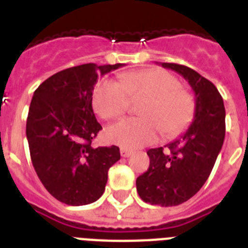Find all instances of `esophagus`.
<instances>
[{"label":"esophagus","mask_w":248,"mask_h":248,"mask_svg":"<svg viewBox=\"0 0 248 248\" xmlns=\"http://www.w3.org/2000/svg\"><path fill=\"white\" fill-rule=\"evenodd\" d=\"M121 155H122V157H124V158H126V157H130V155H132V151H130V149H127V148H121Z\"/></svg>","instance_id":"obj_1"}]
</instances>
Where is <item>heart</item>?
Listing matches in <instances>:
<instances>
[{
	"instance_id": "b5f03b06",
	"label": "heart",
	"mask_w": 248,
	"mask_h": 248,
	"mask_svg": "<svg viewBox=\"0 0 248 248\" xmlns=\"http://www.w3.org/2000/svg\"><path fill=\"white\" fill-rule=\"evenodd\" d=\"M147 97L140 107L143 118H127L107 130L110 143L127 149L155 143L162 131L167 139L180 135L194 118L196 101L180 81L169 72L151 68L127 72L120 82L104 79L93 90V103L104 120L120 118L128 112L131 100Z\"/></svg>"
}]
</instances>
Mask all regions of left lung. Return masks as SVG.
Returning <instances> with one entry per match:
<instances>
[{
	"instance_id": "left-lung-1",
	"label": "left lung",
	"mask_w": 248,
	"mask_h": 248,
	"mask_svg": "<svg viewBox=\"0 0 248 248\" xmlns=\"http://www.w3.org/2000/svg\"><path fill=\"white\" fill-rule=\"evenodd\" d=\"M184 77L196 95V112L192 124L172 143L149 149V169L136 179L140 198L162 207L186 202L210 176L225 138V108L223 97L208 79L192 68L162 63Z\"/></svg>"
}]
</instances>
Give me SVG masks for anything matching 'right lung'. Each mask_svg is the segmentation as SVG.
<instances>
[{
	"label": "right lung",
	"instance_id": "1",
	"mask_svg": "<svg viewBox=\"0 0 248 248\" xmlns=\"http://www.w3.org/2000/svg\"><path fill=\"white\" fill-rule=\"evenodd\" d=\"M124 64L93 63L68 68L48 77L34 91L27 118L31 159L41 183L56 200L71 206L97 201L108 170L121 158L120 148H93L101 130L93 110L97 75Z\"/></svg>",
	"mask_w": 248,
	"mask_h": 248
}]
</instances>
